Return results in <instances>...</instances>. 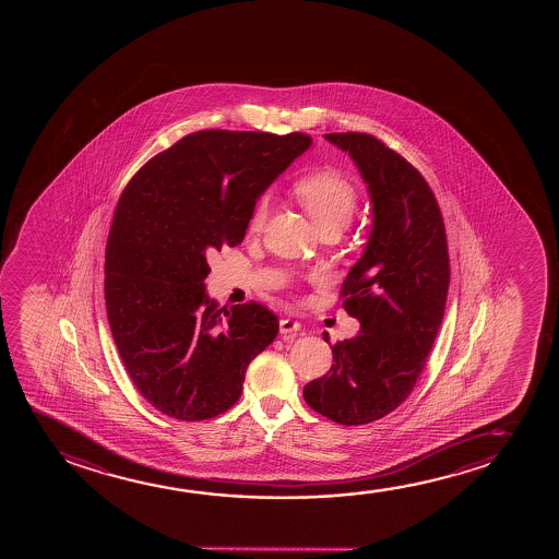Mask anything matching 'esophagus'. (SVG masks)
<instances>
[{
  "mask_svg": "<svg viewBox=\"0 0 559 559\" xmlns=\"http://www.w3.org/2000/svg\"><path fill=\"white\" fill-rule=\"evenodd\" d=\"M299 330H301V324L298 321H294V319H283L281 321V334H298Z\"/></svg>",
  "mask_w": 559,
  "mask_h": 559,
  "instance_id": "1",
  "label": "esophagus"
}]
</instances>
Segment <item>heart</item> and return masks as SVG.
<instances>
[{
	"label": "heart",
	"instance_id": "b5f03b06",
	"mask_svg": "<svg viewBox=\"0 0 559 559\" xmlns=\"http://www.w3.org/2000/svg\"><path fill=\"white\" fill-rule=\"evenodd\" d=\"M294 191L301 200V204L306 206L309 215L313 217L314 225L322 229V227H330L336 225L345 229L353 215L357 212V204H359V197L357 191L344 176H340L337 171H314L309 176L301 177ZM269 207H271V199L269 194H263L255 202L252 215H250V229L261 230L263 225L267 222Z\"/></svg>",
	"mask_w": 559,
	"mask_h": 559
}]
</instances>
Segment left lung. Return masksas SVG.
I'll return each mask as SVG.
<instances>
[{
	"label": "left lung",
	"instance_id": "1",
	"mask_svg": "<svg viewBox=\"0 0 559 559\" xmlns=\"http://www.w3.org/2000/svg\"><path fill=\"white\" fill-rule=\"evenodd\" d=\"M324 138L359 168L372 229L342 284L359 334L332 347L329 374L307 383L304 397L330 420L360 426L411 395L443 321L451 265L441 210L420 171L368 133Z\"/></svg>",
	"mask_w": 559,
	"mask_h": 559
}]
</instances>
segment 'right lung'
I'll use <instances>...</instances> for the list:
<instances>
[{
  "instance_id": "add662e5",
  "label": "right lung",
  "mask_w": 559,
  "mask_h": 559,
  "mask_svg": "<svg viewBox=\"0 0 559 559\" xmlns=\"http://www.w3.org/2000/svg\"><path fill=\"white\" fill-rule=\"evenodd\" d=\"M309 146L306 133L197 131L123 189L105 255L108 324L139 393L169 418L229 411L278 334L267 307L207 298L206 255L245 240L258 199Z\"/></svg>"
}]
</instances>
